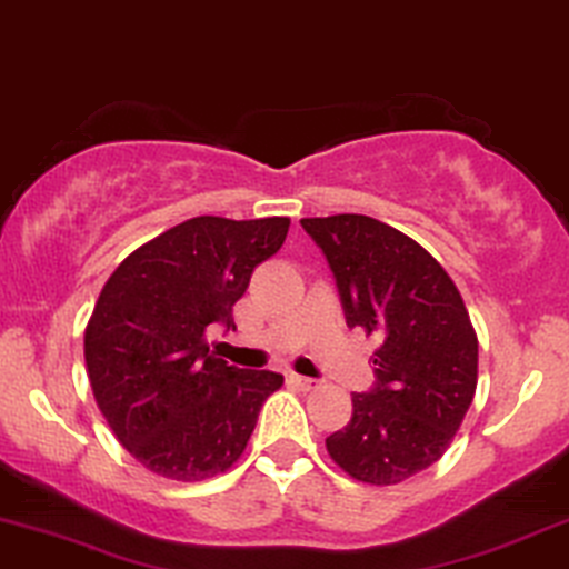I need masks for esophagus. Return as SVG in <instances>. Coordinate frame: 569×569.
Returning a JSON list of instances; mask_svg holds the SVG:
<instances>
[{"mask_svg": "<svg viewBox=\"0 0 569 569\" xmlns=\"http://www.w3.org/2000/svg\"><path fill=\"white\" fill-rule=\"evenodd\" d=\"M286 380H289L293 388H299V390H315L317 385H320L317 380H312V377H301V375H289Z\"/></svg>", "mask_w": 569, "mask_h": 569, "instance_id": "1", "label": "esophagus"}]
</instances>
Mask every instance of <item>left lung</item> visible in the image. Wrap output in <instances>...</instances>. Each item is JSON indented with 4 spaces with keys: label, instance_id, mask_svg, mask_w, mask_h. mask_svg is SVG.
<instances>
[{
    "label": "left lung",
    "instance_id": "8db88e82",
    "mask_svg": "<svg viewBox=\"0 0 569 569\" xmlns=\"http://www.w3.org/2000/svg\"><path fill=\"white\" fill-rule=\"evenodd\" d=\"M336 278L348 328L380 332L375 385L353 392L351 421L325 439L356 481L390 487L450 448L471 406L479 340L435 257L369 216L301 218Z\"/></svg>",
    "mask_w": 569,
    "mask_h": 569
}]
</instances>
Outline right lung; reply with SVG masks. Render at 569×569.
Listing matches in <instances>:
<instances>
[{
    "mask_svg": "<svg viewBox=\"0 0 569 569\" xmlns=\"http://www.w3.org/2000/svg\"><path fill=\"white\" fill-rule=\"evenodd\" d=\"M289 218L200 216L127 257L86 328L90 388L103 419L148 471L202 481L237 463L283 377L237 369L206 343L233 325L254 268L283 247Z\"/></svg>",
    "mask_w": 569,
    "mask_h": 569,
    "instance_id": "add662e5",
    "label": "right lung"
}]
</instances>
